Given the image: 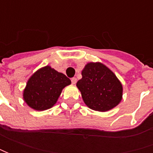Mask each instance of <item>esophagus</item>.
<instances>
[{
	"label": "esophagus",
	"instance_id": "1",
	"mask_svg": "<svg viewBox=\"0 0 153 153\" xmlns=\"http://www.w3.org/2000/svg\"><path fill=\"white\" fill-rule=\"evenodd\" d=\"M71 82H72V84H76V78H75V77L71 78Z\"/></svg>",
	"mask_w": 153,
	"mask_h": 153
}]
</instances>
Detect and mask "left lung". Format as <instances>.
Segmentation results:
<instances>
[{
	"instance_id": "obj_1",
	"label": "left lung",
	"mask_w": 153,
	"mask_h": 153,
	"mask_svg": "<svg viewBox=\"0 0 153 153\" xmlns=\"http://www.w3.org/2000/svg\"><path fill=\"white\" fill-rule=\"evenodd\" d=\"M76 82L85 105L98 111H108L123 99V85L117 76L100 62H89Z\"/></svg>"
}]
</instances>
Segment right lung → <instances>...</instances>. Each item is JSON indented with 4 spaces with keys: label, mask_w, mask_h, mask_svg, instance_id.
<instances>
[{
    "label": "right lung",
    "mask_w": 153,
    "mask_h": 153,
    "mask_svg": "<svg viewBox=\"0 0 153 153\" xmlns=\"http://www.w3.org/2000/svg\"><path fill=\"white\" fill-rule=\"evenodd\" d=\"M71 83L65 74L47 65L37 70L27 81L23 99L30 108L45 111L55 105L63 88Z\"/></svg>",
    "instance_id": "right-lung-1"
}]
</instances>
